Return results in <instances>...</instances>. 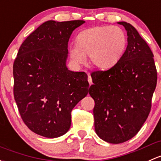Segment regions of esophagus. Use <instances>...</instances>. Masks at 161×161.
Wrapping results in <instances>:
<instances>
[{"label": "esophagus", "mask_w": 161, "mask_h": 161, "mask_svg": "<svg viewBox=\"0 0 161 161\" xmlns=\"http://www.w3.org/2000/svg\"><path fill=\"white\" fill-rule=\"evenodd\" d=\"M88 82H89V85H92V77H91L90 75H88Z\"/></svg>", "instance_id": "1"}]
</instances>
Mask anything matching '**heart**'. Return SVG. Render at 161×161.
Instances as JSON below:
<instances>
[{"label":"heart","mask_w":161,"mask_h":161,"mask_svg":"<svg viewBox=\"0 0 161 161\" xmlns=\"http://www.w3.org/2000/svg\"><path fill=\"white\" fill-rule=\"evenodd\" d=\"M127 39L124 31L116 26H96L83 30L76 37V45L69 46L71 61L76 66L84 65L89 55L92 66L109 69L121 58Z\"/></svg>","instance_id":"1"}]
</instances>
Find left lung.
Segmentation results:
<instances>
[{
    "mask_svg": "<svg viewBox=\"0 0 161 161\" xmlns=\"http://www.w3.org/2000/svg\"><path fill=\"white\" fill-rule=\"evenodd\" d=\"M127 32V47L119 62L107 71L91 74L93 85L95 130L99 138L121 143L133 138L147 119L157 86L153 55L136 28L117 22Z\"/></svg>",
    "mask_w": 161,
    "mask_h": 161,
    "instance_id": "left-lung-1",
    "label": "left lung"
}]
</instances>
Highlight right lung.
Wrapping results in <instances>:
<instances>
[{"mask_svg": "<svg viewBox=\"0 0 161 161\" xmlns=\"http://www.w3.org/2000/svg\"><path fill=\"white\" fill-rule=\"evenodd\" d=\"M48 21L21 44L13 65L14 96L32 132L56 138L69 131L71 111L89 91L88 76L68 69V42L85 23Z\"/></svg>", "mask_w": 161, "mask_h": 161, "instance_id": "obj_1", "label": "right lung"}]
</instances>
